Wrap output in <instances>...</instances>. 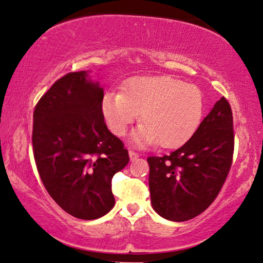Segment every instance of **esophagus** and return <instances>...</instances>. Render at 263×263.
I'll list each match as a JSON object with an SVG mask.
<instances>
[{"mask_svg": "<svg viewBox=\"0 0 263 263\" xmlns=\"http://www.w3.org/2000/svg\"><path fill=\"white\" fill-rule=\"evenodd\" d=\"M129 158H130L132 161H134L135 159H138L139 158V154L135 153L134 151H129Z\"/></svg>", "mask_w": 263, "mask_h": 263, "instance_id": "34e87169", "label": "esophagus"}]
</instances>
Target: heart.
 Wrapping results in <instances>:
<instances>
[{"mask_svg": "<svg viewBox=\"0 0 263 263\" xmlns=\"http://www.w3.org/2000/svg\"><path fill=\"white\" fill-rule=\"evenodd\" d=\"M203 110L199 87L167 75L134 77L124 82L123 92L110 91L102 100L103 116L117 136L125 135L141 112L142 123L130 135L138 147L181 146L199 128Z\"/></svg>", "mask_w": 263, "mask_h": 263, "instance_id": "b5f03b06", "label": "heart"}]
</instances>
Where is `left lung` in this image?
I'll return each mask as SVG.
<instances>
[{
    "mask_svg": "<svg viewBox=\"0 0 263 263\" xmlns=\"http://www.w3.org/2000/svg\"><path fill=\"white\" fill-rule=\"evenodd\" d=\"M233 140L232 111L221 97L184 145L167 156L147 158L153 210L171 221L207 210L228 177Z\"/></svg>",
    "mask_w": 263,
    "mask_h": 263,
    "instance_id": "1",
    "label": "left lung"
}]
</instances>
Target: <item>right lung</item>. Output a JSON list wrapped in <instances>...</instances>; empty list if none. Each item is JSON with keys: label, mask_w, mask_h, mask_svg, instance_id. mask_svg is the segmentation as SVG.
I'll return each instance as SVG.
<instances>
[{"label": "right lung", "mask_w": 263, "mask_h": 263, "mask_svg": "<svg viewBox=\"0 0 263 263\" xmlns=\"http://www.w3.org/2000/svg\"><path fill=\"white\" fill-rule=\"evenodd\" d=\"M104 89L89 70L61 78L33 112L34 160L55 202L75 218L93 220L112 210L111 179L129 163L123 142L107 129Z\"/></svg>", "instance_id": "obj_1"}]
</instances>
